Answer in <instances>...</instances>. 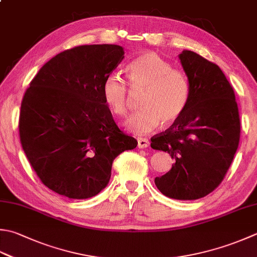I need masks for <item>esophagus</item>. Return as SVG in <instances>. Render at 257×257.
Listing matches in <instances>:
<instances>
[{
    "instance_id": "obj_1",
    "label": "esophagus",
    "mask_w": 257,
    "mask_h": 257,
    "mask_svg": "<svg viewBox=\"0 0 257 257\" xmlns=\"http://www.w3.org/2000/svg\"><path fill=\"white\" fill-rule=\"evenodd\" d=\"M148 146H149V140L148 139L138 138V148L144 149V148H147Z\"/></svg>"
}]
</instances>
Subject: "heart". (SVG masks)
I'll use <instances>...</instances> for the list:
<instances>
[{
    "label": "heart",
    "instance_id": "1",
    "mask_svg": "<svg viewBox=\"0 0 257 257\" xmlns=\"http://www.w3.org/2000/svg\"><path fill=\"white\" fill-rule=\"evenodd\" d=\"M129 84L135 91H144L140 105L144 108L128 120L132 132L144 135L163 121L173 124L182 117L188 104L190 85L187 75L154 52H146L128 65ZM102 97L113 114L128 112L130 94L125 80L118 73L104 79Z\"/></svg>",
    "mask_w": 257,
    "mask_h": 257
}]
</instances>
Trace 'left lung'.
I'll use <instances>...</instances> for the list:
<instances>
[{
	"instance_id": "obj_1",
	"label": "left lung",
	"mask_w": 257,
	"mask_h": 257,
	"mask_svg": "<svg viewBox=\"0 0 257 257\" xmlns=\"http://www.w3.org/2000/svg\"><path fill=\"white\" fill-rule=\"evenodd\" d=\"M179 59L190 85L188 104L150 146L176 162L155 178L157 188L169 198L193 200L223 182L238 147L240 121L233 87L218 65L188 50Z\"/></svg>"
}]
</instances>
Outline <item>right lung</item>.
I'll return each instance as SVG.
<instances>
[{
    "mask_svg": "<svg viewBox=\"0 0 257 257\" xmlns=\"http://www.w3.org/2000/svg\"><path fill=\"white\" fill-rule=\"evenodd\" d=\"M123 54L117 44L79 45L49 60L30 82L20 142L35 174L54 193L93 197L108 185L114 158L137 147L102 97L104 79Z\"/></svg>",
    "mask_w": 257,
    "mask_h": 257,
    "instance_id": "right-lung-1",
    "label": "right lung"
}]
</instances>
